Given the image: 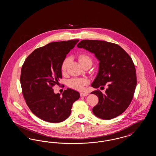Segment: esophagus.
<instances>
[{"label": "esophagus", "instance_id": "1", "mask_svg": "<svg viewBox=\"0 0 156 156\" xmlns=\"http://www.w3.org/2000/svg\"><path fill=\"white\" fill-rule=\"evenodd\" d=\"M88 95V94L87 93V92H81V93H80V95H81V97H86V96H87Z\"/></svg>", "mask_w": 156, "mask_h": 156}]
</instances>
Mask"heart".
I'll use <instances>...</instances> for the list:
<instances>
[{"label":"heart","mask_w":156,"mask_h":156,"mask_svg":"<svg viewBox=\"0 0 156 156\" xmlns=\"http://www.w3.org/2000/svg\"><path fill=\"white\" fill-rule=\"evenodd\" d=\"M78 59L80 62L83 66L85 64L90 62L92 63V59L89 55L87 54H81L78 57ZM71 61L70 57H67L64 59L61 64V71L62 73H65L67 69L68 66ZM89 83V80L87 78H74L69 80L68 81V85L73 89L81 90L84 88L85 86Z\"/></svg>","instance_id":"obj_1"}]
</instances>
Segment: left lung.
I'll return each mask as SVG.
<instances>
[{
	"mask_svg": "<svg viewBox=\"0 0 156 156\" xmlns=\"http://www.w3.org/2000/svg\"><path fill=\"white\" fill-rule=\"evenodd\" d=\"M77 47L94 54L99 61L98 73L91 86L108 87L105 94L99 90L90 93L99 99L92 109L94 114L104 120L118 116L129 106L136 87V69L131 57L119 45L105 41L83 40Z\"/></svg>",
	"mask_w": 156,
	"mask_h": 156,
	"instance_id": "1",
	"label": "left lung"
}]
</instances>
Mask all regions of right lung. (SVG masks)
Wrapping results in <instances>:
<instances>
[{
  "mask_svg": "<svg viewBox=\"0 0 156 156\" xmlns=\"http://www.w3.org/2000/svg\"><path fill=\"white\" fill-rule=\"evenodd\" d=\"M78 41L50 43L36 49L25 60L20 76L23 95L31 111L40 119L50 123L65 120L80 98V93L73 89L67 88L61 97L52 89L62 78L63 61Z\"/></svg>",
  "mask_w": 156,
  "mask_h": 156,
  "instance_id": "1",
  "label": "right lung"
}]
</instances>
